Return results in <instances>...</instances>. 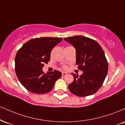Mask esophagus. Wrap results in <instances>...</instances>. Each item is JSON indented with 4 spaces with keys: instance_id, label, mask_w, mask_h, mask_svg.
Here are the masks:
<instances>
[{
    "instance_id": "obj_1",
    "label": "esophagus",
    "mask_w": 125,
    "mask_h": 125,
    "mask_svg": "<svg viewBox=\"0 0 125 125\" xmlns=\"http://www.w3.org/2000/svg\"><path fill=\"white\" fill-rule=\"evenodd\" d=\"M67 74V73H66V72H62V76H66Z\"/></svg>"
}]
</instances>
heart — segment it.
Returning a JSON list of instances; mask_svg holds the SVG:
<instances>
[{
	"mask_svg": "<svg viewBox=\"0 0 125 125\" xmlns=\"http://www.w3.org/2000/svg\"><path fill=\"white\" fill-rule=\"evenodd\" d=\"M63 68H64V69H67V67H66V66H64Z\"/></svg>",
	"mask_w": 125,
	"mask_h": 125,
	"instance_id": "heart-1",
	"label": "heart"
}]
</instances>
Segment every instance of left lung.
Wrapping results in <instances>:
<instances>
[{
  "label": "left lung",
  "instance_id": "8db88e82",
  "mask_svg": "<svg viewBox=\"0 0 125 125\" xmlns=\"http://www.w3.org/2000/svg\"><path fill=\"white\" fill-rule=\"evenodd\" d=\"M64 40L76 49V64L83 71L80 76L72 74L74 80L69 85V90L79 97L95 94L102 86L108 73V62L103 48L96 41L82 35Z\"/></svg>",
  "mask_w": 125,
  "mask_h": 125
}]
</instances>
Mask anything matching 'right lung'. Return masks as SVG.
<instances>
[{"instance_id": "1", "label": "right lung", "mask_w": 125, "mask_h": 125, "mask_svg": "<svg viewBox=\"0 0 125 125\" xmlns=\"http://www.w3.org/2000/svg\"><path fill=\"white\" fill-rule=\"evenodd\" d=\"M62 40L61 38L41 37L32 39L17 51L15 70L21 84L28 91L42 94L51 91L61 77L58 70L45 74L42 68L50 61L52 49Z\"/></svg>"}]
</instances>
